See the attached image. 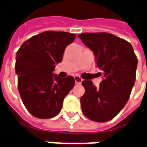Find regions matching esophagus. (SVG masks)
<instances>
[{
	"mask_svg": "<svg viewBox=\"0 0 147 147\" xmlns=\"http://www.w3.org/2000/svg\"><path fill=\"white\" fill-rule=\"evenodd\" d=\"M74 79H75V82H76V84H80V83H82V81H83V79L80 76H75Z\"/></svg>",
	"mask_w": 147,
	"mask_h": 147,
	"instance_id": "34e87169",
	"label": "esophagus"
}]
</instances>
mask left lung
Masks as SVG:
<instances>
[{
	"instance_id": "8db88e82",
	"label": "left lung",
	"mask_w": 147,
	"mask_h": 147,
	"mask_svg": "<svg viewBox=\"0 0 147 147\" xmlns=\"http://www.w3.org/2000/svg\"><path fill=\"white\" fill-rule=\"evenodd\" d=\"M95 56L103 80L99 87L92 81L82 82L85 94L80 98L83 114L96 122L112 120L122 110L135 84L138 59L126 40L112 34L83 33L78 35Z\"/></svg>"
}]
</instances>
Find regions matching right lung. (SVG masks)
I'll return each mask as SVG.
<instances>
[{
  "mask_svg": "<svg viewBox=\"0 0 147 147\" xmlns=\"http://www.w3.org/2000/svg\"><path fill=\"white\" fill-rule=\"evenodd\" d=\"M75 38V34L48 30L25 41L16 52L18 90L24 106L34 117L49 119L57 116L73 88V77L61 79L53 71Z\"/></svg>",
  "mask_w": 147,
  "mask_h": 147,
  "instance_id": "1",
  "label": "right lung"
}]
</instances>
